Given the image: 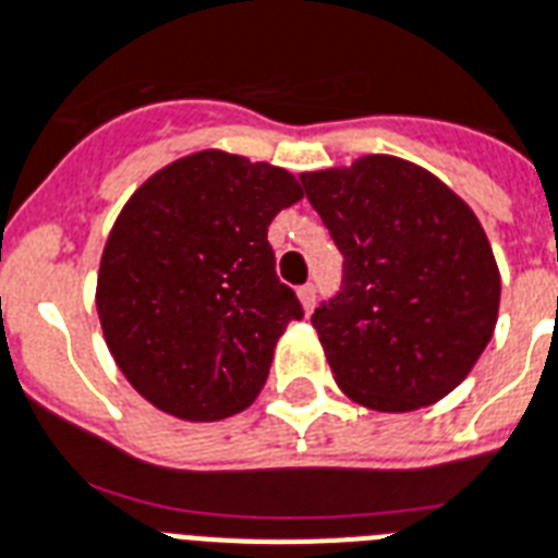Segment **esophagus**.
<instances>
[{
    "instance_id": "obj_1",
    "label": "esophagus",
    "mask_w": 558,
    "mask_h": 558,
    "mask_svg": "<svg viewBox=\"0 0 558 558\" xmlns=\"http://www.w3.org/2000/svg\"><path fill=\"white\" fill-rule=\"evenodd\" d=\"M298 301H301L303 312L315 310V287H312V283H306V287L298 289Z\"/></svg>"
}]
</instances>
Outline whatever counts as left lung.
<instances>
[{"mask_svg":"<svg viewBox=\"0 0 558 558\" xmlns=\"http://www.w3.org/2000/svg\"><path fill=\"white\" fill-rule=\"evenodd\" d=\"M301 183L343 255L341 294L312 315L335 384L378 412L450 396L499 320L501 275L473 208L392 154Z\"/></svg>","mask_w":558,"mask_h":558,"instance_id":"1","label":"left lung"}]
</instances>
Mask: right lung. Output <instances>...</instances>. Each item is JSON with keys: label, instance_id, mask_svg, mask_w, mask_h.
I'll use <instances>...</instances> for the list:
<instances>
[{"label": "right lung", "instance_id": "add662e5", "mask_svg": "<svg viewBox=\"0 0 558 558\" xmlns=\"http://www.w3.org/2000/svg\"><path fill=\"white\" fill-rule=\"evenodd\" d=\"M301 197L287 169L203 148L125 201L94 301L111 357L148 404L201 424L255 401L278 338L303 318L266 240Z\"/></svg>", "mask_w": 558, "mask_h": 558}]
</instances>
